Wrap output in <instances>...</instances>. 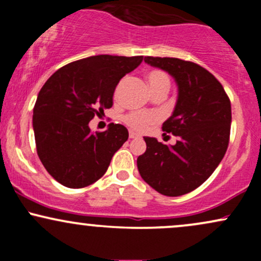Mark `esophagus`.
I'll list each match as a JSON object with an SVG mask.
<instances>
[{
	"instance_id": "34e87169",
	"label": "esophagus",
	"mask_w": 261,
	"mask_h": 261,
	"mask_svg": "<svg viewBox=\"0 0 261 261\" xmlns=\"http://www.w3.org/2000/svg\"><path fill=\"white\" fill-rule=\"evenodd\" d=\"M128 137H130L131 140L137 139V137H139V135H137L136 133H134V131H130V134H128Z\"/></svg>"
}]
</instances>
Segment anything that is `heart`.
<instances>
[{
	"mask_svg": "<svg viewBox=\"0 0 261 261\" xmlns=\"http://www.w3.org/2000/svg\"><path fill=\"white\" fill-rule=\"evenodd\" d=\"M146 80H147L149 89H151L152 93L158 91L168 92L170 87V80L168 74L164 72V71L158 70V68L149 70L146 73ZM158 120H160L158 114L148 112H133L124 116L125 124L130 128H133V130L140 131V133L146 131L149 126L158 122Z\"/></svg>",
	"mask_w": 261,
	"mask_h": 261,
	"instance_id": "obj_1",
	"label": "heart"
}]
</instances>
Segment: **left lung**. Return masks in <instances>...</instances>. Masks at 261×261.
Here are the masks:
<instances>
[{"label":"left lung","mask_w":261,"mask_h":261,"mask_svg":"<svg viewBox=\"0 0 261 261\" xmlns=\"http://www.w3.org/2000/svg\"><path fill=\"white\" fill-rule=\"evenodd\" d=\"M172 74L179 87L174 113L162 130L174 135V146L145 137L146 152L137 158L142 179L166 196L199 188L221 163L229 142L232 110L222 85L202 66L175 58H145Z\"/></svg>","instance_id":"left-lung-1"}]
</instances>
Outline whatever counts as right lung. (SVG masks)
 Instances as JSON below:
<instances>
[{"instance_id": "obj_1", "label": "right lung", "mask_w": 261, "mask_h": 261, "mask_svg": "<svg viewBox=\"0 0 261 261\" xmlns=\"http://www.w3.org/2000/svg\"><path fill=\"white\" fill-rule=\"evenodd\" d=\"M143 56L98 55L59 68L45 82L33 109L35 145L41 163L64 187H88L106 174L127 128L110 124L92 134L88 122L113 107L116 86Z\"/></svg>"}]
</instances>
